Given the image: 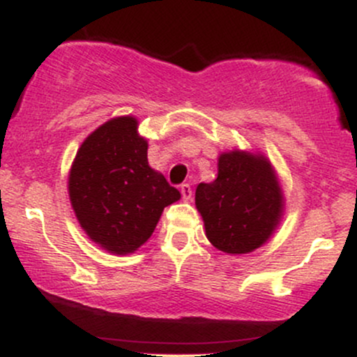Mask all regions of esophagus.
<instances>
[{
    "mask_svg": "<svg viewBox=\"0 0 357 357\" xmlns=\"http://www.w3.org/2000/svg\"><path fill=\"white\" fill-rule=\"evenodd\" d=\"M181 196H183L184 202H190L191 196H192V191H191L190 184H181Z\"/></svg>",
    "mask_w": 357,
    "mask_h": 357,
    "instance_id": "34e87169",
    "label": "esophagus"
}]
</instances>
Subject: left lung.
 Masks as SVG:
<instances>
[{
  "mask_svg": "<svg viewBox=\"0 0 357 357\" xmlns=\"http://www.w3.org/2000/svg\"><path fill=\"white\" fill-rule=\"evenodd\" d=\"M195 203L206 238L228 255H243L267 243L285 210L275 167L260 151L221 153L218 178L198 184Z\"/></svg>",
  "mask_w": 357,
  "mask_h": 357,
  "instance_id": "obj_1",
  "label": "left lung"
}]
</instances>
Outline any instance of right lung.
I'll return each instance as SVG.
<instances>
[{
    "mask_svg": "<svg viewBox=\"0 0 357 357\" xmlns=\"http://www.w3.org/2000/svg\"><path fill=\"white\" fill-rule=\"evenodd\" d=\"M134 116L114 117L85 137L68 171V198L82 230L114 255L153 235L162 210L181 198L147 162V139Z\"/></svg>",
    "mask_w": 357,
    "mask_h": 357,
    "instance_id": "1",
    "label": "right lung"
}]
</instances>
